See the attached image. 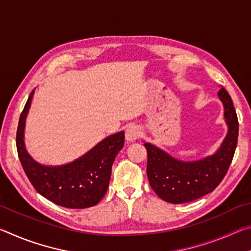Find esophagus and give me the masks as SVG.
Wrapping results in <instances>:
<instances>
[{
    "label": "esophagus",
    "instance_id": "1",
    "mask_svg": "<svg viewBox=\"0 0 251 251\" xmlns=\"http://www.w3.org/2000/svg\"><path fill=\"white\" fill-rule=\"evenodd\" d=\"M139 136H141V129L138 128L137 126H129L128 128L126 129V134H125V137H126V141L129 142V143H134L138 139Z\"/></svg>",
    "mask_w": 251,
    "mask_h": 251
}]
</instances>
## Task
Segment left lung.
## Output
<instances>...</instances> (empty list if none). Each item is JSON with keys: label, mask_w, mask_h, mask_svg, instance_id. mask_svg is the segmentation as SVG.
I'll return each mask as SVG.
<instances>
[{"label": "left lung", "mask_w": 251, "mask_h": 251, "mask_svg": "<svg viewBox=\"0 0 251 251\" xmlns=\"http://www.w3.org/2000/svg\"><path fill=\"white\" fill-rule=\"evenodd\" d=\"M218 99L224 106L227 134L211 155L194 160H181L154 144L145 142L147 177L157 196L171 203H184L211 193L230 166L238 141V118L230 96L220 88Z\"/></svg>", "instance_id": "1"}]
</instances>
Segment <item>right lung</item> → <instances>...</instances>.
<instances>
[{"mask_svg": "<svg viewBox=\"0 0 251 251\" xmlns=\"http://www.w3.org/2000/svg\"><path fill=\"white\" fill-rule=\"evenodd\" d=\"M34 90L21 114L16 147L25 174L42 196L58 206L73 209L93 207L108 189L114 160L124 146L125 131L105 137L78 158L63 165H44L29 155L24 142L25 124Z\"/></svg>", "mask_w": 251, "mask_h": 251, "instance_id": "1", "label": "right lung"}]
</instances>
